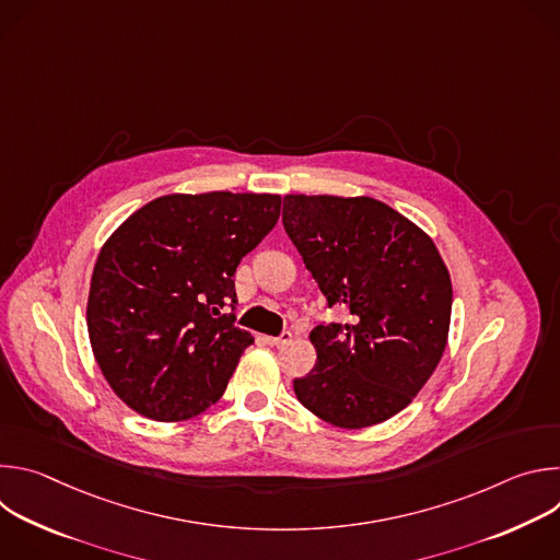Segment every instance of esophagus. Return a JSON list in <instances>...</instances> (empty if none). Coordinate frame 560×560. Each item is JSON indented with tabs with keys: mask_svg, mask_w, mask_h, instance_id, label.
Here are the masks:
<instances>
[{
	"mask_svg": "<svg viewBox=\"0 0 560 560\" xmlns=\"http://www.w3.org/2000/svg\"><path fill=\"white\" fill-rule=\"evenodd\" d=\"M292 341V332H281L279 337H266V343L270 346H285Z\"/></svg>",
	"mask_w": 560,
	"mask_h": 560,
	"instance_id": "34e87169",
	"label": "esophagus"
}]
</instances>
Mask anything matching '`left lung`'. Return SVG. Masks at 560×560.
<instances>
[{
  "mask_svg": "<svg viewBox=\"0 0 560 560\" xmlns=\"http://www.w3.org/2000/svg\"><path fill=\"white\" fill-rule=\"evenodd\" d=\"M283 228L328 307L352 314L310 332L316 363L294 378L296 398L348 430L401 412L447 343L452 281L434 242L370 197L288 195Z\"/></svg>",
  "mask_w": 560,
  "mask_h": 560,
  "instance_id": "8db88e82",
  "label": "left lung"
}]
</instances>
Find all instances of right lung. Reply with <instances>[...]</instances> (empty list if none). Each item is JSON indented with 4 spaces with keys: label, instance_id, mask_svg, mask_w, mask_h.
Segmentation results:
<instances>
[{
    "label": "right lung",
    "instance_id": "1",
    "mask_svg": "<svg viewBox=\"0 0 560 560\" xmlns=\"http://www.w3.org/2000/svg\"><path fill=\"white\" fill-rule=\"evenodd\" d=\"M279 195L159 197L104 244L86 307L95 359L121 401L154 421L217 404L255 341L234 326V272L275 228Z\"/></svg>",
    "mask_w": 560,
    "mask_h": 560
}]
</instances>
